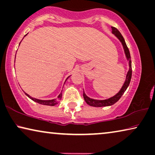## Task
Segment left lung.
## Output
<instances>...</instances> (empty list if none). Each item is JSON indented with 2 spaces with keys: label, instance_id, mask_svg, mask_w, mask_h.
<instances>
[{
  "label": "left lung",
  "instance_id": "left-lung-1",
  "mask_svg": "<svg viewBox=\"0 0 155 155\" xmlns=\"http://www.w3.org/2000/svg\"><path fill=\"white\" fill-rule=\"evenodd\" d=\"M112 33L114 34V35L119 39V41H121L123 46H124L125 54H126V56L127 58V60L129 61L130 69H129L128 72H127V74L126 81H125L124 85L122 86L121 90H120L116 95L111 98H110V99H108L95 100V99H90V98L87 97V96L85 95V94L84 93V92H83V98H84L85 102H86L88 105H91V106L104 107V106H109V105H112L113 104H114L115 103L117 102L119 100L120 98L121 97V96L124 94L125 91L126 90L127 87H128L130 82V80H131L132 64H131V58H130V51L128 50V48H127L126 43V42H125L124 38V37H123V36L121 35V34L120 33V31L118 30L117 28H114V27H112Z\"/></svg>",
  "mask_w": 155,
  "mask_h": 155
}]
</instances>
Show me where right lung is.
<instances>
[{
	"label": "right lung",
	"instance_id": "1",
	"mask_svg": "<svg viewBox=\"0 0 155 155\" xmlns=\"http://www.w3.org/2000/svg\"><path fill=\"white\" fill-rule=\"evenodd\" d=\"M27 35V34H26ZM25 35V36H26ZM25 94L28 96V97L29 98V99H31V100H33L34 101H35L36 103H38V104H42V105H51V106H53V105H56L58 103V101L61 99V97H62V93H61V94L58 96L57 99H52V100H40V99H36L35 98H33L29 96V94Z\"/></svg>",
	"mask_w": 155,
	"mask_h": 155
}]
</instances>
